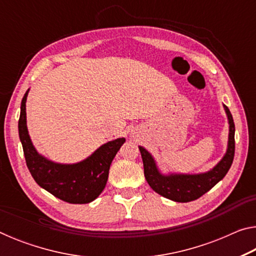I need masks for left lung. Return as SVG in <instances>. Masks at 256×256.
<instances>
[{"instance_id":"1","label":"left lung","mask_w":256,"mask_h":256,"mask_svg":"<svg viewBox=\"0 0 256 256\" xmlns=\"http://www.w3.org/2000/svg\"><path fill=\"white\" fill-rule=\"evenodd\" d=\"M229 120L228 149L222 162L214 170L200 175L162 176L158 172L151 154L138 146L144 162V177L156 193L176 202H190L201 198L222 180L230 168L235 154V124L227 106H224Z\"/></svg>"}]
</instances>
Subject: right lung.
<instances>
[{
  "mask_svg": "<svg viewBox=\"0 0 256 256\" xmlns=\"http://www.w3.org/2000/svg\"><path fill=\"white\" fill-rule=\"evenodd\" d=\"M21 102L18 123L19 136L22 144L26 164L30 174L40 188L48 190L60 200L74 204H84L98 198L105 188L112 159L125 142L124 138L110 141L84 162L74 164H60L42 157L30 141L26 123V100Z\"/></svg>",
  "mask_w": 256,
  "mask_h": 256,
  "instance_id": "obj_1",
  "label": "right lung"
}]
</instances>
